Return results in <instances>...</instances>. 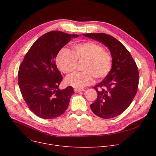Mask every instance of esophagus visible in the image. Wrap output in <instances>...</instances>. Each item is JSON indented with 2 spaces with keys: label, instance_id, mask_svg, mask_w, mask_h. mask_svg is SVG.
I'll return each instance as SVG.
<instances>
[{
  "label": "esophagus",
  "instance_id": "34e87169",
  "mask_svg": "<svg viewBox=\"0 0 156 156\" xmlns=\"http://www.w3.org/2000/svg\"><path fill=\"white\" fill-rule=\"evenodd\" d=\"M74 91H75V92H84L85 90L84 89H78V88H75V90H74Z\"/></svg>",
  "mask_w": 156,
  "mask_h": 156
}]
</instances>
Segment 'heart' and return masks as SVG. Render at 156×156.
I'll use <instances>...</instances> for the list:
<instances>
[{
  "mask_svg": "<svg viewBox=\"0 0 156 156\" xmlns=\"http://www.w3.org/2000/svg\"><path fill=\"white\" fill-rule=\"evenodd\" d=\"M76 60H86L82 68L83 72L71 74L66 78L65 82L78 89L92 84L94 77L98 80L105 78L112 67L110 54L94 42L76 45L73 53L67 48H62L56 57V64L63 73H69L75 69Z\"/></svg>",
  "mask_w": 156,
  "mask_h": 156,
  "instance_id": "b5f03b06",
  "label": "heart"
}]
</instances>
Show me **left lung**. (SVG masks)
Listing matches in <instances>:
<instances>
[{"instance_id": "1", "label": "left lung", "mask_w": 156, "mask_h": 156, "mask_svg": "<svg viewBox=\"0 0 156 156\" xmlns=\"http://www.w3.org/2000/svg\"><path fill=\"white\" fill-rule=\"evenodd\" d=\"M83 35L107 47L112 57L110 72L94 87L98 96L90 108L95 115L104 119L119 116L129 107L137 92L139 79L137 66L126 47L113 37L104 33ZM97 86L105 88L98 91Z\"/></svg>"}]
</instances>
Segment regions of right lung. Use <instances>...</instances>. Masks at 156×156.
<instances>
[{
    "mask_svg": "<svg viewBox=\"0 0 156 156\" xmlns=\"http://www.w3.org/2000/svg\"><path fill=\"white\" fill-rule=\"evenodd\" d=\"M78 35L59 31L48 32L37 39L21 64L18 84L30 109L43 119L60 116L68 108L73 88H58L62 77L55 59L61 49Z\"/></svg>",
    "mask_w": 156,
    "mask_h": 156,
    "instance_id": "add662e5",
    "label": "right lung"
}]
</instances>
